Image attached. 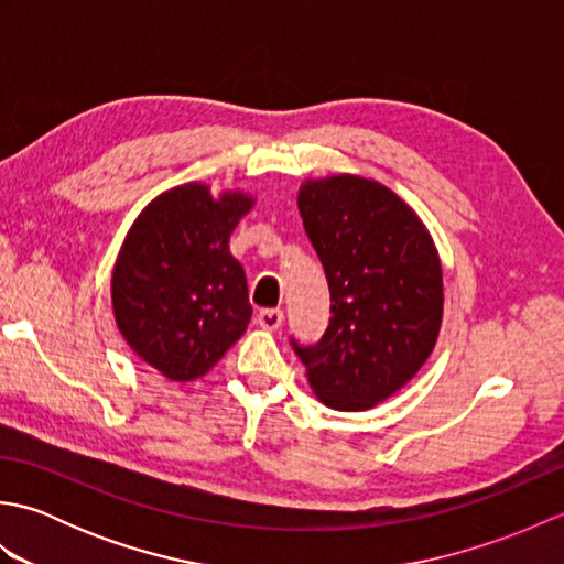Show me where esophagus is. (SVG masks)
<instances>
[{"label": "esophagus", "mask_w": 564, "mask_h": 564, "mask_svg": "<svg viewBox=\"0 0 564 564\" xmlns=\"http://www.w3.org/2000/svg\"><path fill=\"white\" fill-rule=\"evenodd\" d=\"M257 325L261 329H269V332L279 329L283 325V313L281 310H261V313L257 315Z\"/></svg>", "instance_id": "esophagus-1"}]
</instances>
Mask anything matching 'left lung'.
<instances>
[{"label": "left lung", "instance_id": "left-lung-1", "mask_svg": "<svg viewBox=\"0 0 564 564\" xmlns=\"http://www.w3.org/2000/svg\"><path fill=\"white\" fill-rule=\"evenodd\" d=\"M297 208L327 273L332 319L315 346H293L322 404L373 410L419 373L438 341L434 237L392 188L356 174L305 178Z\"/></svg>", "mask_w": 564, "mask_h": 564}]
</instances>
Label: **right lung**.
<instances>
[{
	"instance_id": "add662e5",
	"label": "right lung",
	"mask_w": 564,
	"mask_h": 564,
	"mask_svg": "<svg viewBox=\"0 0 564 564\" xmlns=\"http://www.w3.org/2000/svg\"><path fill=\"white\" fill-rule=\"evenodd\" d=\"M242 188L164 191L140 210L111 273L116 327L142 361L188 382L220 361L251 319L247 275L230 235L254 208Z\"/></svg>"
}]
</instances>
